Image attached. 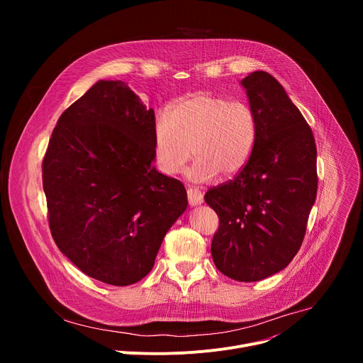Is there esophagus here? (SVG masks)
I'll list each match as a JSON object with an SVG mask.
<instances>
[{
	"label": "esophagus",
	"mask_w": 363,
	"mask_h": 363,
	"mask_svg": "<svg viewBox=\"0 0 363 363\" xmlns=\"http://www.w3.org/2000/svg\"><path fill=\"white\" fill-rule=\"evenodd\" d=\"M188 202L191 206L201 205L203 202V195L195 188H188Z\"/></svg>",
	"instance_id": "1"
}]
</instances>
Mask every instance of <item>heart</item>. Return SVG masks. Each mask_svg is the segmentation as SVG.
Returning a JSON list of instances; mask_svg holds the SVG:
<instances>
[{"instance_id":"heart-1","label":"heart","mask_w":363,"mask_h":363,"mask_svg":"<svg viewBox=\"0 0 363 363\" xmlns=\"http://www.w3.org/2000/svg\"><path fill=\"white\" fill-rule=\"evenodd\" d=\"M258 122L242 101L211 93L178 100L172 113L160 112L153 122V153L160 171L178 175L194 155L186 172L194 184H208L220 174L231 178L248 164L257 143Z\"/></svg>"}]
</instances>
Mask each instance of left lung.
<instances>
[{
  "mask_svg": "<svg viewBox=\"0 0 363 363\" xmlns=\"http://www.w3.org/2000/svg\"><path fill=\"white\" fill-rule=\"evenodd\" d=\"M258 122L245 168L203 199L220 227L213 260L227 277L251 283L286 269L297 254L318 194V150L312 129L267 72L241 80Z\"/></svg>",
  "mask_w": 363,
  "mask_h": 363,
  "instance_id": "8db88e82",
  "label": "left lung"
}]
</instances>
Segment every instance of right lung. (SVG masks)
I'll use <instances>...</instances> for the list:
<instances>
[{
	"label": "right lung",
	"mask_w": 363,
	"mask_h": 363,
	"mask_svg": "<svg viewBox=\"0 0 363 363\" xmlns=\"http://www.w3.org/2000/svg\"><path fill=\"white\" fill-rule=\"evenodd\" d=\"M155 113L122 80H99L63 112L43 161L48 223L60 251L112 286L142 280L188 206L153 167Z\"/></svg>",
	"instance_id": "1"
}]
</instances>
